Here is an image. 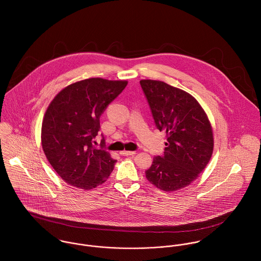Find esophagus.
Returning a JSON list of instances; mask_svg holds the SVG:
<instances>
[{"label":"esophagus","mask_w":261,"mask_h":261,"mask_svg":"<svg viewBox=\"0 0 261 261\" xmlns=\"http://www.w3.org/2000/svg\"><path fill=\"white\" fill-rule=\"evenodd\" d=\"M120 154H122V155H133V154H136V151H134V150H122V151H120Z\"/></svg>","instance_id":"1"}]
</instances>
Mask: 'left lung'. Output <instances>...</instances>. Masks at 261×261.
I'll use <instances>...</instances> for the list:
<instances>
[{
  "label": "left lung",
  "mask_w": 261,
  "mask_h": 261,
  "mask_svg": "<svg viewBox=\"0 0 261 261\" xmlns=\"http://www.w3.org/2000/svg\"><path fill=\"white\" fill-rule=\"evenodd\" d=\"M154 123L167 134L163 156H154L146 177L153 186L174 192L189 186L208 165L214 149L210 120L197 99L164 81H140Z\"/></svg>",
  "instance_id": "1"
}]
</instances>
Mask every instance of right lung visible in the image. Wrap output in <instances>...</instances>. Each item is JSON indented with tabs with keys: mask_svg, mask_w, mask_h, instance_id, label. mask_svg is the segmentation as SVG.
Wrapping results in <instances>:
<instances>
[{
	"mask_svg": "<svg viewBox=\"0 0 261 261\" xmlns=\"http://www.w3.org/2000/svg\"><path fill=\"white\" fill-rule=\"evenodd\" d=\"M126 84V80L99 77L80 80L58 92L47 108L42 121V148L67 184L90 190L110 177L116 161L92 143L100 129V115Z\"/></svg>",
	"mask_w": 261,
	"mask_h": 261,
	"instance_id": "1",
	"label": "right lung"
}]
</instances>
